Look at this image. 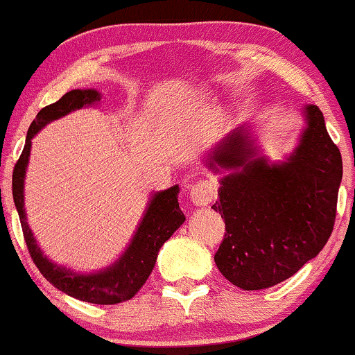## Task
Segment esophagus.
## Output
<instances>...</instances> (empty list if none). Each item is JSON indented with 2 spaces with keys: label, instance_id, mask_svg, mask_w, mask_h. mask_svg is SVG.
<instances>
[{
  "label": "esophagus",
  "instance_id": "1",
  "mask_svg": "<svg viewBox=\"0 0 355 355\" xmlns=\"http://www.w3.org/2000/svg\"><path fill=\"white\" fill-rule=\"evenodd\" d=\"M216 198V185L211 180H198L190 187V200L196 207H207Z\"/></svg>",
  "mask_w": 355,
  "mask_h": 355
}]
</instances>
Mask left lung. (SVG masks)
Here are the masks:
<instances>
[{
	"label": "left lung",
	"instance_id": "8db88e82",
	"mask_svg": "<svg viewBox=\"0 0 355 355\" xmlns=\"http://www.w3.org/2000/svg\"><path fill=\"white\" fill-rule=\"evenodd\" d=\"M304 112L301 144L283 164L256 157L245 127L230 132L213 150L210 166L234 170L221 178L211 207L226 230L215 263L245 291L291 277L319 254L334 228L343 157L318 105Z\"/></svg>",
	"mask_w": 355,
	"mask_h": 355
}]
</instances>
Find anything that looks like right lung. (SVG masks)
I'll return each instance as SVG.
<instances>
[{"mask_svg": "<svg viewBox=\"0 0 355 355\" xmlns=\"http://www.w3.org/2000/svg\"><path fill=\"white\" fill-rule=\"evenodd\" d=\"M99 101L101 94L94 89H85V91L76 89V91L64 94L58 102L46 105L44 109L37 112L36 121H33L28 130L23 152H21L15 170H12V198H15L16 210H18L28 251L41 275L54 288L66 293L67 296L76 297V300L92 302V304H119V302L132 300L139 293V289L145 284L153 266H155L157 254H159L162 245L185 221V215L178 207V187L175 185L165 191H157L152 196L142 223H140L125 253L107 270L94 272V275H78V272H72L71 270H66V268L49 261L42 254L41 248L36 245V240H34L31 230L26 223V215H24L23 208V183L33 137L51 121L69 114L71 110L80 109L84 105H92Z\"/></svg>", "mask_w": 355, "mask_h": 355, "instance_id": "obj_1", "label": "right lung"}]
</instances>
